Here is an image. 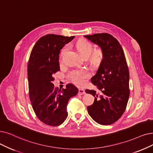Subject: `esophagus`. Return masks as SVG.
Listing matches in <instances>:
<instances>
[{
    "label": "esophagus",
    "mask_w": 153,
    "mask_h": 153,
    "mask_svg": "<svg viewBox=\"0 0 153 153\" xmlns=\"http://www.w3.org/2000/svg\"><path fill=\"white\" fill-rule=\"evenodd\" d=\"M85 94V90H83V89H82V88H80V89H79V91H78V94L79 95H83V94Z\"/></svg>",
    "instance_id": "1"
}]
</instances>
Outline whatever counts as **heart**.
Returning <instances> with one entry per match:
<instances>
[{"mask_svg":"<svg viewBox=\"0 0 153 153\" xmlns=\"http://www.w3.org/2000/svg\"><path fill=\"white\" fill-rule=\"evenodd\" d=\"M76 48L78 51L80 52L81 55L84 58L88 57L90 55L91 62L94 64H99L103 58V51L100 49H97L94 50V46L90 42L85 39H82L78 41L76 43ZM69 50V46H65L61 53V57H63V56L66 53V52ZM90 76V73L87 70H75L71 71L69 76L71 80L75 84L82 86L85 83V79L87 78Z\"/></svg>","mask_w":153,"mask_h":153,"instance_id":"heart-1","label":"heart"}]
</instances>
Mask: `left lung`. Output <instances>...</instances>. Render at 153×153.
<instances>
[{
  "instance_id": "8db88e82",
  "label": "left lung",
  "mask_w": 153,
  "mask_h": 153,
  "mask_svg": "<svg viewBox=\"0 0 153 153\" xmlns=\"http://www.w3.org/2000/svg\"><path fill=\"white\" fill-rule=\"evenodd\" d=\"M99 45L103 51V59L91 82L97 91L85 90L95 100L87 107L90 117L101 125H111L118 120L126 111L129 100V72L123 49L111 34L97 33L85 36Z\"/></svg>"
}]
</instances>
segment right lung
Listing matches in <instances>:
<instances>
[{
	"mask_svg": "<svg viewBox=\"0 0 153 153\" xmlns=\"http://www.w3.org/2000/svg\"><path fill=\"white\" fill-rule=\"evenodd\" d=\"M74 38L46 34L36 42L30 54L27 65L29 99L36 116L48 126H58L63 123L68 116V100L78 92L73 84L58 90L52 83L54 75L60 70V50Z\"/></svg>",
	"mask_w": 153,
	"mask_h": 153,
	"instance_id": "right-lung-1",
	"label": "right lung"
}]
</instances>
